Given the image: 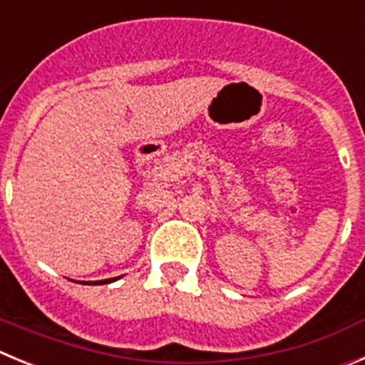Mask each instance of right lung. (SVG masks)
Masks as SVG:
<instances>
[{
  "instance_id": "1",
  "label": "right lung",
  "mask_w": 365,
  "mask_h": 365,
  "mask_svg": "<svg viewBox=\"0 0 365 365\" xmlns=\"http://www.w3.org/2000/svg\"><path fill=\"white\" fill-rule=\"evenodd\" d=\"M110 282H114V278H110V280H100V282H94V284H110ZM91 284V282H88Z\"/></svg>"
}]
</instances>
